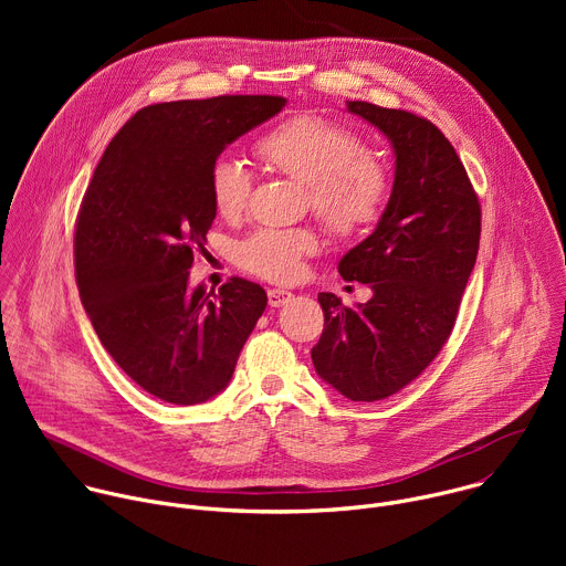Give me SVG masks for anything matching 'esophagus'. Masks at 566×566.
<instances>
[{"label": "esophagus", "instance_id": "1", "mask_svg": "<svg viewBox=\"0 0 566 566\" xmlns=\"http://www.w3.org/2000/svg\"><path fill=\"white\" fill-rule=\"evenodd\" d=\"M286 300H291V291H284V289H269V304L273 308L282 306Z\"/></svg>", "mask_w": 566, "mask_h": 566}]
</instances>
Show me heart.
Returning <instances> with one entry per match:
<instances>
[{"label": "heart", "instance_id": "heart-1", "mask_svg": "<svg viewBox=\"0 0 566 566\" xmlns=\"http://www.w3.org/2000/svg\"><path fill=\"white\" fill-rule=\"evenodd\" d=\"M255 154L271 170L304 184L313 212L338 234L374 223L389 199L385 160L329 116L302 112L280 120L255 140ZM208 190L217 214L237 219L249 206L253 175L241 160L219 156L208 172ZM315 251L317 237L306 228H260L237 247V260L264 280L293 282L302 260Z\"/></svg>", "mask_w": 566, "mask_h": 566}]
</instances>
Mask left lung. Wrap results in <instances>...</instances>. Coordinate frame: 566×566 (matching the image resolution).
Returning a JSON list of instances; mask_svg holds the SVG:
<instances>
[{"label":"left lung","mask_w":566,"mask_h":566,"mask_svg":"<svg viewBox=\"0 0 566 566\" xmlns=\"http://www.w3.org/2000/svg\"><path fill=\"white\" fill-rule=\"evenodd\" d=\"M391 143L396 168L374 232L338 264L371 300L345 306L319 293L325 332L311 349L317 376L349 400H382L412 382L452 334L476 262L481 206L443 132L406 109L349 101Z\"/></svg>","instance_id":"obj_1"}]
</instances>
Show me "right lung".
<instances>
[{
  "label": "right lung",
  "instance_id": "right-lung-1",
  "mask_svg": "<svg viewBox=\"0 0 566 566\" xmlns=\"http://www.w3.org/2000/svg\"><path fill=\"white\" fill-rule=\"evenodd\" d=\"M282 96H217L136 112L107 145L75 219V282L118 367L147 394L197 406L232 378L266 291L230 277L190 289L214 221L212 160L282 112Z\"/></svg>",
  "mask_w": 566,
  "mask_h": 566
}]
</instances>
